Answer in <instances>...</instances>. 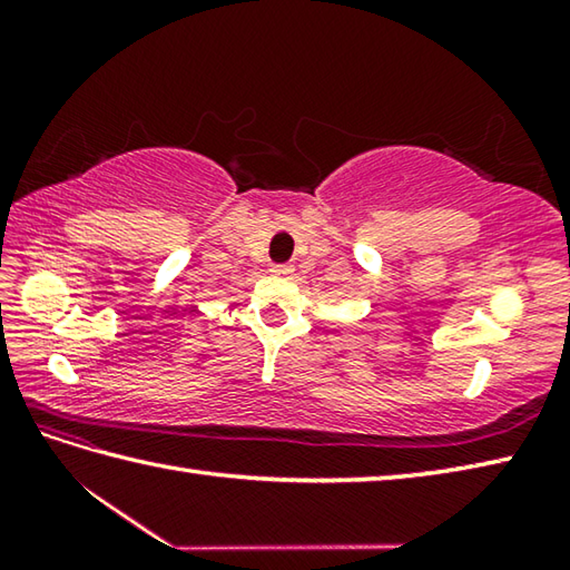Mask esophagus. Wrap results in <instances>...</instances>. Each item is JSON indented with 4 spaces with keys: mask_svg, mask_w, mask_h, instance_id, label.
Masks as SVG:
<instances>
[{
    "mask_svg": "<svg viewBox=\"0 0 570 570\" xmlns=\"http://www.w3.org/2000/svg\"><path fill=\"white\" fill-rule=\"evenodd\" d=\"M272 274L276 276H292L294 266L292 264H272Z\"/></svg>",
    "mask_w": 570,
    "mask_h": 570,
    "instance_id": "obj_1",
    "label": "esophagus"
}]
</instances>
